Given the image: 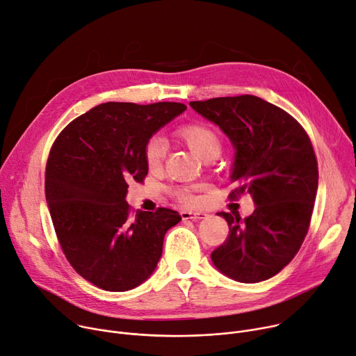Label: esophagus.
<instances>
[{"instance_id":"1","label":"esophagus","mask_w":356,"mask_h":356,"mask_svg":"<svg viewBox=\"0 0 356 356\" xmlns=\"http://www.w3.org/2000/svg\"><path fill=\"white\" fill-rule=\"evenodd\" d=\"M182 220H204L208 216L207 212H194V211H182L181 212Z\"/></svg>"}]
</instances>
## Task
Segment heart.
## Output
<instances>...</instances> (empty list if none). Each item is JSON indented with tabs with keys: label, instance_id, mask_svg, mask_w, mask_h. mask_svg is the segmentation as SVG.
I'll use <instances>...</instances> for the list:
<instances>
[{
	"label": "heart",
	"instance_id": "b5f03b06",
	"mask_svg": "<svg viewBox=\"0 0 356 356\" xmlns=\"http://www.w3.org/2000/svg\"><path fill=\"white\" fill-rule=\"evenodd\" d=\"M179 138L189 147L197 156L209 161L221 152V138L215 129L205 124H189L178 131ZM167 152V143L162 136H152L144 147V158L149 170H158ZM178 200L185 207H194L198 201L189 193H179Z\"/></svg>",
	"mask_w": 356,
	"mask_h": 356
}]
</instances>
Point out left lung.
<instances>
[{
	"instance_id": "8db88e82",
	"label": "left lung",
	"mask_w": 356,
	"mask_h": 356,
	"mask_svg": "<svg viewBox=\"0 0 356 356\" xmlns=\"http://www.w3.org/2000/svg\"><path fill=\"white\" fill-rule=\"evenodd\" d=\"M220 127L234 149L231 197L248 193L254 212L241 220L220 212L228 239L211 254L228 278L255 284L284 269L308 232L318 189V163L304 128L284 109L254 95L189 102Z\"/></svg>"
}]
</instances>
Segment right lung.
<instances>
[{
	"mask_svg": "<svg viewBox=\"0 0 356 356\" xmlns=\"http://www.w3.org/2000/svg\"><path fill=\"white\" fill-rule=\"evenodd\" d=\"M185 109L179 102L101 104L68 124L51 148L45 198L54 228L71 266L101 289L145 282L163 236L181 221L168 208L131 216L125 197L128 182L148 174L147 141Z\"/></svg>",
	"mask_w": 356,
	"mask_h": 356,
	"instance_id": "1",
	"label": "right lung"
}]
</instances>
